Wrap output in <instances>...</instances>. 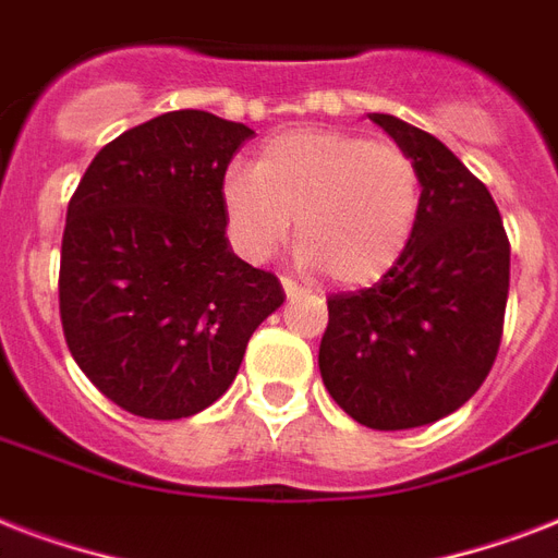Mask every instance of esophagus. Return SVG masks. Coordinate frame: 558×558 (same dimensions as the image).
Returning <instances> with one entry per match:
<instances>
[{"label":"esophagus","instance_id":"1","mask_svg":"<svg viewBox=\"0 0 558 558\" xmlns=\"http://www.w3.org/2000/svg\"><path fill=\"white\" fill-rule=\"evenodd\" d=\"M280 287H283L287 298H298V295H304V292H306V289L298 287V283L292 278H280Z\"/></svg>","mask_w":558,"mask_h":558}]
</instances>
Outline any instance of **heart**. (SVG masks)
Listing matches in <instances>:
<instances>
[{"mask_svg":"<svg viewBox=\"0 0 558 558\" xmlns=\"http://www.w3.org/2000/svg\"><path fill=\"white\" fill-rule=\"evenodd\" d=\"M231 243L245 260L278 252L298 219V263L339 287L388 275L420 219V170L397 144L336 130H298L271 138L252 168L222 179Z\"/></svg>","mask_w":558,"mask_h":558,"instance_id":"1","label":"heart"}]
</instances>
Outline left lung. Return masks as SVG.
Returning a JSON list of instances; mask_svg holds the SVG:
<instances>
[{"mask_svg":"<svg viewBox=\"0 0 558 558\" xmlns=\"http://www.w3.org/2000/svg\"><path fill=\"white\" fill-rule=\"evenodd\" d=\"M420 170L414 236L371 289L327 298L318 367L356 423L399 432L458 411L493 367L510 292V243L493 193L434 135L367 116Z\"/></svg>","mask_w":558,"mask_h":558,"instance_id":"1","label":"left lung"}]
</instances>
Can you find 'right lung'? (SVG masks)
<instances>
[{"instance_id":"obj_1","label":"right lung","mask_w":558,"mask_h":558,"mask_svg":"<svg viewBox=\"0 0 558 558\" xmlns=\"http://www.w3.org/2000/svg\"><path fill=\"white\" fill-rule=\"evenodd\" d=\"M252 135L202 109L165 112L109 142L69 202L65 341L95 388L130 414L182 420L214 405L252 332L287 298L226 236L219 191Z\"/></svg>"}]
</instances>
